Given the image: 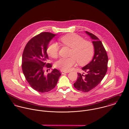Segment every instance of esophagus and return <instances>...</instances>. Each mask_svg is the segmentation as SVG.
Segmentation results:
<instances>
[{"instance_id":"obj_1","label":"esophagus","mask_w":129,"mask_h":129,"mask_svg":"<svg viewBox=\"0 0 129 129\" xmlns=\"http://www.w3.org/2000/svg\"><path fill=\"white\" fill-rule=\"evenodd\" d=\"M60 72H61V74H68V73H69V72H64V71H60Z\"/></svg>"}]
</instances>
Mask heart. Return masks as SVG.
<instances>
[{"mask_svg": "<svg viewBox=\"0 0 129 129\" xmlns=\"http://www.w3.org/2000/svg\"><path fill=\"white\" fill-rule=\"evenodd\" d=\"M62 44L71 48L69 58H61L55 63V67L63 71H69L76 62L80 65L88 63L93 55L94 49L91 43L84 41L79 35L75 34H67L59 39ZM47 52L48 55L55 58L58 55V46L53 42L48 47Z\"/></svg>", "mask_w": 129, "mask_h": 129, "instance_id": "heart-1", "label": "heart"}]
</instances>
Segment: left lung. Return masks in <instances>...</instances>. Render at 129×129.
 Masks as SVG:
<instances>
[{
    "instance_id": "left-lung-1",
    "label": "left lung",
    "mask_w": 129,
    "mask_h": 129,
    "mask_svg": "<svg viewBox=\"0 0 129 129\" xmlns=\"http://www.w3.org/2000/svg\"><path fill=\"white\" fill-rule=\"evenodd\" d=\"M85 33L93 40L94 54L92 60L82 68L86 74L77 73V79L74 84L76 89L82 92L89 91L100 83L107 73L108 61L106 51L102 42L92 33L87 31Z\"/></svg>"
}]
</instances>
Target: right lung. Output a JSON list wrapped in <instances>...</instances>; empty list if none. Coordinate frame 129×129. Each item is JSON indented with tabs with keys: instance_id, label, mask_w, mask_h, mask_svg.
I'll use <instances>...</instances> for the list:
<instances>
[{
	"instance_id": "obj_1",
	"label": "right lung",
	"mask_w": 129,
	"mask_h": 129,
	"mask_svg": "<svg viewBox=\"0 0 129 129\" xmlns=\"http://www.w3.org/2000/svg\"><path fill=\"white\" fill-rule=\"evenodd\" d=\"M49 32H43L32 38L26 44L22 55V68L23 74L32 88L37 91L45 93L55 87L61 74L54 69L50 74L45 73L44 68H51L47 63L48 46L55 36Z\"/></svg>"
}]
</instances>
